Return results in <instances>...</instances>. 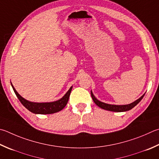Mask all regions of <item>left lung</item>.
Returning a JSON list of instances; mask_svg holds the SVG:
<instances>
[{"instance_id": "8db88e82", "label": "left lung", "mask_w": 159, "mask_h": 159, "mask_svg": "<svg viewBox=\"0 0 159 159\" xmlns=\"http://www.w3.org/2000/svg\"><path fill=\"white\" fill-rule=\"evenodd\" d=\"M91 96L92 99H93L94 102L96 103V104L100 107L101 108L107 110L109 111H112V112H125L128 111L129 110L132 109L134 107H135L138 103H139L143 97L145 96V94H144L142 97H140L139 99L135 101L134 102L129 103V104H126V105H113V104H109V103H106L104 102H101V101L98 100L96 97H94V95L92 93L91 90Z\"/></svg>"}]
</instances>
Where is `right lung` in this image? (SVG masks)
<instances>
[{
  "label": "right lung",
  "instance_id": "1",
  "mask_svg": "<svg viewBox=\"0 0 159 159\" xmlns=\"http://www.w3.org/2000/svg\"><path fill=\"white\" fill-rule=\"evenodd\" d=\"M11 85L13 88L14 93L16 94V97L19 99L20 102L23 104L24 107L26 108L28 111L34 114H53L55 112H59L64 108L68 102L69 98L70 96L71 91L72 89V86L69 89V90L66 92V94L63 96L61 99L57 101H54L52 102H44V103H38V102H33L28 101L24 97H22L17 91L14 88L13 85Z\"/></svg>",
  "mask_w": 159,
  "mask_h": 159
}]
</instances>
